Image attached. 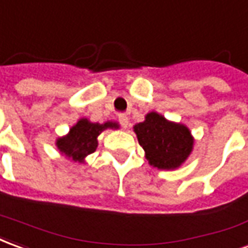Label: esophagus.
Masks as SVG:
<instances>
[{
	"label": "esophagus",
	"mask_w": 248,
	"mask_h": 248,
	"mask_svg": "<svg viewBox=\"0 0 248 248\" xmlns=\"http://www.w3.org/2000/svg\"><path fill=\"white\" fill-rule=\"evenodd\" d=\"M119 121H120V124L124 128L128 127V121H129V120H128L127 115H124V113H120V115H119Z\"/></svg>",
	"instance_id": "1"
}]
</instances>
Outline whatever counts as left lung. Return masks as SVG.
I'll list each match as a JSON object with an SVG mask.
<instances>
[{
	"label": "left lung",
	"mask_w": 248,
	"mask_h": 248,
	"mask_svg": "<svg viewBox=\"0 0 248 248\" xmlns=\"http://www.w3.org/2000/svg\"><path fill=\"white\" fill-rule=\"evenodd\" d=\"M133 132L145 152L149 166L172 171L184 164L194 149L195 139L187 125L166 119L155 110L135 124Z\"/></svg>",
	"instance_id": "1"
}]
</instances>
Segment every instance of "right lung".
I'll list each match as a JSON object with an SVG mask.
<instances>
[{
    "label": "right lung",
    "mask_w": 248,
    "mask_h": 248,
    "mask_svg": "<svg viewBox=\"0 0 248 248\" xmlns=\"http://www.w3.org/2000/svg\"><path fill=\"white\" fill-rule=\"evenodd\" d=\"M119 129L120 125L116 121H105L103 124L92 123L85 117L77 121L65 136L57 138L56 147L61 155L75 163H85L88 155L93 154L99 141V135L105 129Z\"/></svg>",
    "instance_id": "right-lung-1"
}]
</instances>
